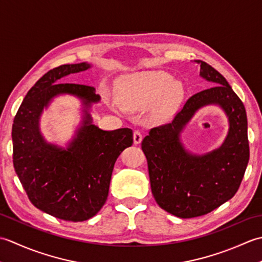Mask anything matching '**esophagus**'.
Here are the masks:
<instances>
[{"mask_svg":"<svg viewBox=\"0 0 262 262\" xmlns=\"http://www.w3.org/2000/svg\"><path fill=\"white\" fill-rule=\"evenodd\" d=\"M142 140H143V136H142V134H141V132L140 130H135L134 132V144H140L141 142H142Z\"/></svg>","mask_w":262,"mask_h":262,"instance_id":"esophagus-1","label":"esophagus"}]
</instances>
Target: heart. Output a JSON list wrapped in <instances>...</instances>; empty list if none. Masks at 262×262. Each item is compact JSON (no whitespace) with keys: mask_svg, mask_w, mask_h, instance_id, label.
Returning <instances> with one entry per match:
<instances>
[{"mask_svg":"<svg viewBox=\"0 0 262 262\" xmlns=\"http://www.w3.org/2000/svg\"><path fill=\"white\" fill-rule=\"evenodd\" d=\"M110 105L116 110L142 111L149 106V120L162 124L173 115L182 97V85L164 72H140L120 77Z\"/></svg>","mask_w":262,"mask_h":262,"instance_id":"heart-1","label":"heart"}]
</instances>
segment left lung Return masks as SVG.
<instances>
[{
  "instance_id": "left-lung-1",
  "label": "left lung",
  "mask_w": 262,
  "mask_h": 262,
  "mask_svg": "<svg viewBox=\"0 0 262 262\" xmlns=\"http://www.w3.org/2000/svg\"><path fill=\"white\" fill-rule=\"evenodd\" d=\"M194 62L200 64V76L213 86L193 94L171 122L152 128L142 142L155 202L180 219L208 214L234 196L250 157L243 102L220 72L203 60ZM208 104L225 110L229 133L219 149L192 155L183 146L180 134L194 113Z\"/></svg>"
}]
</instances>
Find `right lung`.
I'll use <instances>...</instances> for the list:
<instances>
[{"label":"right lung","instance_id":"right-lung-1","mask_svg":"<svg viewBox=\"0 0 262 262\" xmlns=\"http://www.w3.org/2000/svg\"><path fill=\"white\" fill-rule=\"evenodd\" d=\"M90 68L80 63L48 71L28 91L12 126L13 165L28 198L38 209L70 222L86 221L101 209L116 160L133 144L129 128L108 132L92 124L89 108L100 101L96 89L60 83ZM59 94L80 97L85 105L82 126L66 149L47 143L38 129L43 108Z\"/></svg>","mask_w":262,"mask_h":262}]
</instances>
